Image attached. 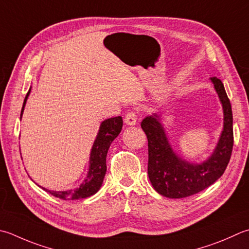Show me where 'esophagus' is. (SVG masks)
Returning <instances> with one entry per match:
<instances>
[{
    "instance_id": "obj_1",
    "label": "esophagus",
    "mask_w": 249,
    "mask_h": 249,
    "mask_svg": "<svg viewBox=\"0 0 249 249\" xmlns=\"http://www.w3.org/2000/svg\"><path fill=\"white\" fill-rule=\"evenodd\" d=\"M137 120H138L137 112L130 111L125 115V123L127 125H135L136 123H137Z\"/></svg>"
}]
</instances>
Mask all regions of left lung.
<instances>
[{
	"label": "left lung",
	"mask_w": 249,
	"mask_h": 249,
	"mask_svg": "<svg viewBox=\"0 0 249 249\" xmlns=\"http://www.w3.org/2000/svg\"><path fill=\"white\" fill-rule=\"evenodd\" d=\"M211 80L222 104L223 129L216 149L203 163H190L174 152L157 114L141 122L148 138L149 179L160 196L182 198L196 194L220 178L228 166L233 149L231 104L222 82L216 76Z\"/></svg>",
	"instance_id": "1"
}]
</instances>
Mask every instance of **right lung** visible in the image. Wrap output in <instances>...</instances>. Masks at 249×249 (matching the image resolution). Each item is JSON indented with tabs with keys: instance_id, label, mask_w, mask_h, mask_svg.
<instances>
[{
	"instance_id": "1",
	"label": "right lung",
	"mask_w": 249,
	"mask_h": 249,
	"mask_svg": "<svg viewBox=\"0 0 249 249\" xmlns=\"http://www.w3.org/2000/svg\"><path fill=\"white\" fill-rule=\"evenodd\" d=\"M30 91L31 89H29L26 98H24L20 119L22 116L28 97L30 95ZM122 126H123L122 116L111 118L102 122L99 127L98 135H97L90 151L89 173H87L86 178L79 188L74 190H68V191H51V190H47L45 188L42 189L45 190L46 192H50L52 196L61 199H66V201L85 198L94 196L95 193L98 192L102 182H104V178L107 172V153H108V150L112 141L118 137L119 134L121 133Z\"/></svg>"
}]
</instances>
